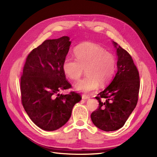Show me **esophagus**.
Here are the masks:
<instances>
[{"mask_svg":"<svg viewBox=\"0 0 157 157\" xmlns=\"http://www.w3.org/2000/svg\"><path fill=\"white\" fill-rule=\"evenodd\" d=\"M82 98L83 99H87L90 98V96H88V95H86V94H82Z\"/></svg>","mask_w":157,"mask_h":157,"instance_id":"34e87169","label":"esophagus"}]
</instances>
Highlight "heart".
<instances>
[{
  "label": "heart",
  "mask_w": 157,
  "mask_h": 157,
  "mask_svg": "<svg viewBox=\"0 0 157 157\" xmlns=\"http://www.w3.org/2000/svg\"><path fill=\"white\" fill-rule=\"evenodd\" d=\"M76 59L66 56L62 67L64 73L71 80H77L86 71L87 75L75 84L78 91L89 93L104 86L112 78L116 69L115 57L94 44H84L75 48Z\"/></svg>",
  "instance_id": "obj_1"
}]
</instances>
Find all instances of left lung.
Returning a JSON list of instances; mask_svg holds the SVG:
<instances>
[{
  "mask_svg": "<svg viewBox=\"0 0 157 157\" xmlns=\"http://www.w3.org/2000/svg\"><path fill=\"white\" fill-rule=\"evenodd\" d=\"M117 72L111 84L98 94L99 107L92 113L94 124L103 131L118 130L135 109L138 101L140 75L130 54L121 46L117 47Z\"/></svg>",
  "mask_w": 157,
  "mask_h": 157,
  "instance_id": "1",
  "label": "left lung"
}]
</instances>
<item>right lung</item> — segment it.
I'll use <instances>...</instances> for the list:
<instances>
[{"instance_id": "add662e5", "label": "right lung", "mask_w": 157, "mask_h": 157, "mask_svg": "<svg viewBox=\"0 0 157 157\" xmlns=\"http://www.w3.org/2000/svg\"><path fill=\"white\" fill-rule=\"evenodd\" d=\"M64 36L44 40L28 54L20 79L21 99L28 116L41 129L54 131L63 126L72 109L82 99L75 92L59 94L71 88L62 64L71 41Z\"/></svg>"}]
</instances>
